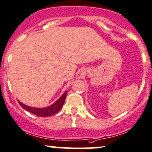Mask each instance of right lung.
<instances>
[{"instance_id":"right-lung-1","label":"right lung","mask_w":152,"mask_h":152,"mask_svg":"<svg viewBox=\"0 0 152 152\" xmlns=\"http://www.w3.org/2000/svg\"><path fill=\"white\" fill-rule=\"evenodd\" d=\"M67 92V91H65L55 103H53V104L49 106V107H45V108H36V107H29V106L22 104L19 101H18V102L23 108L25 109L27 111L30 112V113H33L34 115H36L39 117H48V116L56 114L62 108V106L65 103V99H66Z\"/></svg>"}]
</instances>
